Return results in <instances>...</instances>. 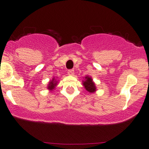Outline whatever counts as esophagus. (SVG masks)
<instances>
[{
  "instance_id": "1",
  "label": "esophagus",
  "mask_w": 149,
  "mask_h": 149,
  "mask_svg": "<svg viewBox=\"0 0 149 149\" xmlns=\"http://www.w3.org/2000/svg\"><path fill=\"white\" fill-rule=\"evenodd\" d=\"M68 75H74V70H68Z\"/></svg>"
}]
</instances>
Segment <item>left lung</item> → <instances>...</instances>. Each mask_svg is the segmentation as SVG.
<instances>
[{
  "label": "left lung",
  "instance_id": "left-lung-1",
  "mask_svg": "<svg viewBox=\"0 0 149 149\" xmlns=\"http://www.w3.org/2000/svg\"><path fill=\"white\" fill-rule=\"evenodd\" d=\"M82 83L84 88L89 93H94L97 91L95 84L93 78L90 76H86V77H84V81H82Z\"/></svg>",
  "mask_w": 149,
  "mask_h": 149
}]
</instances>
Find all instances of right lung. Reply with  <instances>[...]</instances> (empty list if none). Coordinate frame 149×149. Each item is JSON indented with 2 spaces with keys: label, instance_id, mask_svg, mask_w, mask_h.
<instances>
[{
  "label": "right lung",
  "instance_id": "add662e5",
  "mask_svg": "<svg viewBox=\"0 0 149 149\" xmlns=\"http://www.w3.org/2000/svg\"><path fill=\"white\" fill-rule=\"evenodd\" d=\"M57 84H58V81L55 78V77H54L53 78H52V80H51V81L48 82L47 89L49 91H53L54 89H55L56 86H57Z\"/></svg>",
  "mask_w": 149,
  "mask_h": 149
}]
</instances>
